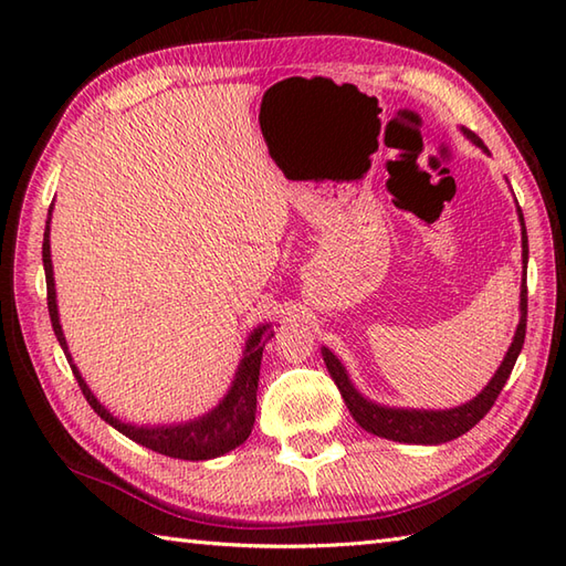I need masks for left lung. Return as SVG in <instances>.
I'll list each match as a JSON object with an SVG mask.
<instances>
[{"mask_svg":"<svg viewBox=\"0 0 566 566\" xmlns=\"http://www.w3.org/2000/svg\"><path fill=\"white\" fill-rule=\"evenodd\" d=\"M462 134L474 143V146L484 148L482 138L472 134L469 128H462ZM486 150V148H484ZM489 153V150H486ZM518 221H521V231H523V282H521V321L518 328H515L513 343L509 347L506 357H503L501 367L496 369V375L491 377L486 387L479 391L472 401H467L462 406L454 408H444V411H426V408H394V406H381L365 399L363 394L355 389V384L347 377V369L340 365V359L335 357L328 347H321L323 363H326L333 381L338 384V389L345 399V406L350 408L353 418L363 426L367 432H375L379 438H387L394 442H408V444H442L450 442L454 438L464 436L467 430H472L479 420H482L494 401L499 399V394L503 389V384L509 381L515 359H518L523 343H525V323H527V284H525V272H527V233H525V221H523V211L518 207Z\"/></svg>","mask_w":566,"mask_h":566,"instance_id":"8db88e82","label":"left lung"}]
</instances>
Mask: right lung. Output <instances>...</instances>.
Wrapping results in <instances>:
<instances>
[{
    "label": "right lung",
    "instance_id": "1",
    "mask_svg": "<svg viewBox=\"0 0 566 566\" xmlns=\"http://www.w3.org/2000/svg\"><path fill=\"white\" fill-rule=\"evenodd\" d=\"M53 211V207H51ZM51 211H48L45 233H43V270H45V286H48V314H51V323L55 331V338L63 347L67 363L72 367L84 399L94 408V413L102 416L106 423L124 432L126 438L143 444L153 452H160L175 460H213L226 452L235 450L238 444H243L252 432V423H255L258 411V381H260V363L262 350L268 340L274 335L272 323H262L255 331L248 335L243 357L235 369V377L231 381V389L219 401V406L211 408L209 413H203L187 423H172V426H134L118 420L109 408L97 401V396L92 394L87 381L82 379L77 365L72 363V355L67 350V340L63 335V326H60L57 316V298H55V280H53V260H51Z\"/></svg>",
    "mask_w": 566,
    "mask_h": 566
}]
</instances>
